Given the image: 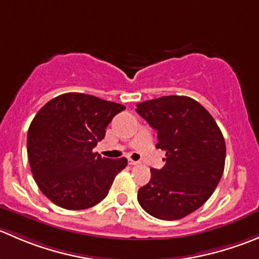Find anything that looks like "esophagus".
Here are the masks:
<instances>
[{
  "label": "esophagus",
  "mask_w": 259,
  "mask_h": 259,
  "mask_svg": "<svg viewBox=\"0 0 259 259\" xmlns=\"http://www.w3.org/2000/svg\"><path fill=\"white\" fill-rule=\"evenodd\" d=\"M127 161H129V164L130 165H138V164H139V161H135V160H133V159H127Z\"/></svg>",
  "instance_id": "1"
}]
</instances>
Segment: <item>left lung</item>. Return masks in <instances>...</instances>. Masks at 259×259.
Masks as SVG:
<instances>
[{
    "instance_id": "obj_1",
    "label": "left lung",
    "mask_w": 259,
    "mask_h": 259,
    "mask_svg": "<svg viewBox=\"0 0 259 259\" xmlns=\"http://www.w3.org/2000/svg\"><path fill=\"white\" fill-rule=\"evenodd\" d=\"M137 113L158 132L156 148L165 165L150 169L138 192L146 213L163 221L184 218L202 207L223 176L226 143L213 116L188 96H161L137 105Z\"/></svg>"
}]
</instances>
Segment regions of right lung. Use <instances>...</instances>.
Here are the masks:
<instances>
[{"instance_id":"add662e5","label":"right lung","mask_w":259,"mask_h":259,"mask_svg":"<svg viewBox=\"0 0 259 259\" xmlns=\"http://www.w3.org/2000/svg\"><path fill=\"white\" fill-rule=\"evenodd\" d=\"M124 105L80 93L56 96L33 117L27 133V155L36 184L54 204L86 209L108 195L126 158L94 153L109 122Z\"/></svg>"}]
</instances>
